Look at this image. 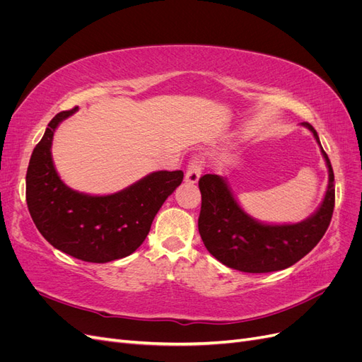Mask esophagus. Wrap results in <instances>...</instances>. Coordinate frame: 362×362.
Wrapping results in <instances>:
<instances>
[{
    "label": "esophagus",
    "instance_id": "obj_1",
    "mask_svg": "<svg viewBox=\"0 0 362 362\" xmlns=\"http://www.w3.org/2000/svg\"><path fill=\"white\" fill-rule=\"evenodd\" d=\"M202 161L198 157H193L189 161V166H187V172H185V181L194 184L198 182L201 173H202Z\"/></svg>",
    "mask_w": 362,
    "mask_h": 362
}]
</instances>
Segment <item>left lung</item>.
Here are the masks:
<instances>
[{
  "label": "left lung",
  "mask_w": 362,
  "mask_h": 362,
  "mask_svg": "<svg viewBox=\"0 0 362 362\" xmlns=\"http://www.w3.org/2000/svg\"><path fill=\"white\" fill-rule=\"evenodd\" d=\"M320 145L317 131L303 122ZM322 148V145H320ZM329 172L325 199L311 217L294 225H266L246 214L218 175L199 178L202 205L198 218L205 247L222 264L246 273H267L287 269L302 259L320 242L331 223L335 205L334 170L322 148Z\"/></svg>",
  "instance_id": "obj_1"
}]
</instances>
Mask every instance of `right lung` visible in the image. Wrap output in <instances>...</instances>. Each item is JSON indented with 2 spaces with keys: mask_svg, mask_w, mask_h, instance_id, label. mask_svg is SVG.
Returning <instances> with one entry per match:
<instances>
[{
  "mask_svg": "<svg viewBox=\"0 0 362 362\" xmlns=\"http://www.w3.org/2000/svg\"><path fill=\"white\" fill-rule=\"evenodd\" d=\"M72 110L52 117L33 151L27 169V205L39 233L54 247L87 262L128 257L145 242L152 221L182 182V170L152 172L129 187L107 196L78 193L64 184L54 168V131Z\"/></svg>",
  "mask_w": 362,
  "mask_h": 362,
  "instance_id": "obj_1",
  "label": "right lung"
}]
</instances>
